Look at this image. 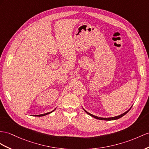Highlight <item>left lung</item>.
<instances>
[{
  "instance_id": "left-lung-1",
  "label": "left lung",
  "mask_w": 149,
  "mask_h": 149,
  "mask_svg": "<svg viewBox=\"0 0 149 149\" xmlns=\"http://www.w3.org/2000/svg\"><path fill=\"white\" fill-rule=\"evenodd\" d=\"M131 109V108H130ZM130 109L129 110H128L127 111H126L125 113H123V114H120V115H119V116H115V117H111V118H101V117H97V116H94V115H93V114H90L89 113H88V112H87L86 110H84V111L88 114H89L90 116H93V117H94V118H96V119H98V120H108V121H110V120H117V119H119V118H120L121 117H122V116H123L124 115H125L126 114H127L129 111H130Z\"/></svg>"
}]
</instances>
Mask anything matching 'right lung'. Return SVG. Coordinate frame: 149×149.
<instances>
[{"label": "right lung", "mask_w": 149, "mask_h": 149, "mask_svg": "<svg viewBox=\"0 0 149 149\" xmlns=\"http://www.w3.org/2000/svg\"><path fill=\"white\" fill-rule=\"evenodd\" d=\"M52 111H51V112H49V113H45V114H39V115H35V116H45V115H47V114H49V113H51Z\"/></svg>", "instance_id": "right-lung-1"}]
</instances>
